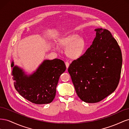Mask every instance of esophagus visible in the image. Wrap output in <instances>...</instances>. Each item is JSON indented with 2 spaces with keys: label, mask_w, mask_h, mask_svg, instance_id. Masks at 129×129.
<instances>
[{
  "label": "esophagus",
  "mask_w": 129,
  "mask_h": 129,
  "mask_svg": "<svg viewBox=\"0 0 129 129\" xmlns=\"http://www.w3.org/2000/svg\"><path fill=\"white\" fill-rule=\"evenodd\" d=\"M65 64H66V67H67V70L68 68L69 67V63L68 62H65Z\"/></svg>",
  "instance_id": "1"
}]
</instances>
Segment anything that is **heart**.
Masks as SVG:
<instances>
[{
	"label": "heart",
	"instance_id": "b5f03b06",
	"mask_svg": "<svg viewBox=\"0 0 129 129\" xmlns=\"http://www.w3.org/2000/svg\"><path fill=\"white\" fill-rule=\"evenodd\" d=\"M58 44L67 48L66 53L72 59L76 60L82 56L87 48V44L83 38L76 33H71L58 40Z\"/></svg>",
	"mask_w": 129,
	"mask_h": 129
}]
</instances>
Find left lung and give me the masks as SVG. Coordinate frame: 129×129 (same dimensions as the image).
I'll use <instances>...</instances> for the list:
<instances>
[{
    "label": "left lung",
    "instance_id": "obj_1",
    "mask_svg": "<svg viewBox=\"0 0 129 129\" xmlns=\"http://www.w3.org/2000/svg\"><path fill=\"white\" fill-rule=\"evenodd\" d=\"M95 30L92 44L68 70L77 96L89 103L100 102L115 90L122 66L120 48L110 31Z\"/></svg>",
    "mask_w": 129,
    "mask_h": 129
}]
</instances>
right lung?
Masks as SVG:
<instances>
[{
    "instance_id": "add662e5",
    "label": "right lung",
    "mask_w": 129,
    "mask_h": 129,
    "mask_svg": "<svg viewBox=\"0 0 129 129\" xmlns=\"http://www.w3.org/2000/svg\"><path fill=\"white\" fill-rule=\"evenodd\" d=\"M11 67L15 89L24 98L37 104L52 102L59 77L66 69L64 62L58 58L45 60L37 71L28 76L21 69L14 67L13 62Z\"/></svg>"
}]
</instances>
